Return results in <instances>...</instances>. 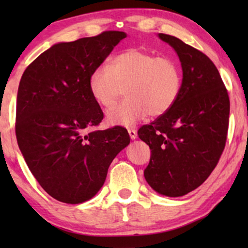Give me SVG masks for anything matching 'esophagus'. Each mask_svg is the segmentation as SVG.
I'll return each instance as SVG.
<instances>
[{
  "instance_id": "esophagus-1",
  "label": "esophagus",
  "mask_w": 248,
  "mask_h": 248,
  "mask_svg": "<svg viewBox=\"0 0 248 248\" xmlns=\"http://www.w3.org/2000/svg\"><path fill=\"white\" fill-rule=\"evenodd\" d=\"M128 134H130V138L132 139V140H134V139H137V137H138V133H137V131L134 130V128H128Z\"/></svg>"
}]
</instances>
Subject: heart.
<instances>
[{
  "instance_id": "b5f03b06",
  "label": "heart",
  "mask_w": 248,
  "mask_h": 248,
  "mask_svg": "<svg viewBox=\"0 0 248 248\" xmlns=\"http://www.w3.org/2000/svg\"><path fill=\"white\" fill-rule=\"evenodd\" d=\"M125 87L126 99L107 111L111 125L130 126L149 114L167 113L181 93V69L170 57L130 48L117 54L109 66L101 64L91 71L90 93L101 106H113Z\"/></svg>"
}]
</instances>
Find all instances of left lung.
Segmentation results:
<instances>
[{
  "label": "left lung",
  "instance_id": "left-lung-1",
  "mask_svg": "<svg viewBox=\"0 0 248 248\" xmlns=\"http://www.w3.org/2000/svg\"><path fill=\"white\" fill-rule=\"evenodd\" d=\"M181 60L176 104L139 128L151 150L144 177L162 195L183 196L199 187L218 165L229 126L230 101L219 71L205 54L174 36L159 33Z\"/></svg>",
  "mask_w": 248,
  "mask_h": 248
}]
</instances>
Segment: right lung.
I'll use <instances>...</instances> for the list:
<instances>
[{
    "mask_svg": "<svg viewBox=\"0 0 248 248\" xmlns=\"http://www.w3.org/2000/svg\"><path fill=\"white\" fill-rule=\"evenodd\" d=\"M125 37L109 30L56 44L20 80L16 141L33 177L57 201L78 204L96 195L113 159L130 143L122 126L84 132L104 118L89 90L91 71Z\"/></svg>",
    "mask_w": 248,
    "mask_h": 248,
    "instance_id": "add662e5",
    "label": "right lung"
}]
</instances>
